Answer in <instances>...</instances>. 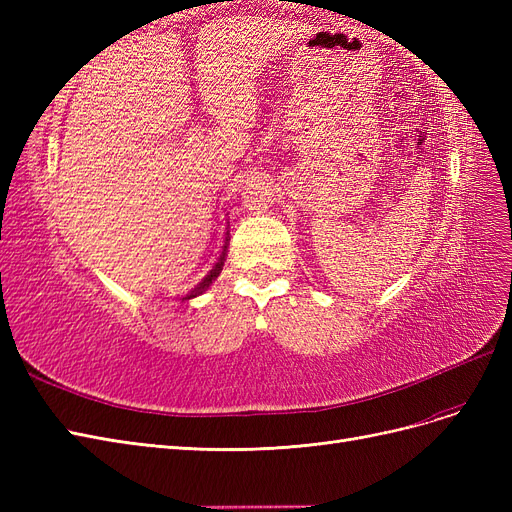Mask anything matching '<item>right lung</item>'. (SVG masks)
Listing matches in <instances>:
<instances>
[{"instance_id":"right-lung-1","label":"right lung","mask_w":512,"mask_h":512,"mask_svg":"<svg viewBox=\"0 0 512 512\" xmlns=\"http://www.w3.org/2000/svg\"><path fill=\"white\" fill-rule=\"evenodd\" d=\"M228 235V232H226ZM228 241L230 239H226L224 241V247H222V254H220V258H218V262H215V267L203 277V280H200L192 290H190V294L185 299H194V297H198V294H203L207 288H209V284L215 280V277H218L220 273H222V267H224V260H226V250H228Z\"/></svg>"}]
</instances>
